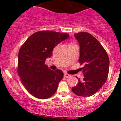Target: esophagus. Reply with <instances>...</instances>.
Listing matches in <instances>:
<instances>
[{
    "label": "esophagus",
    "mask_w": 121,
    "mask_h": 121,
    "mask_svg": "<svg viewBox=\"0 0 121 121\" xmlns=\"http://www.w3.org/2000/svg\"><path fill=\"white\" fill-rule=\"evenodd\" d=\"M64 77L65 78H68V77H71V75H69V74H67V73H65V74H64Z\"/></svg>",
    "instance_id": "esophagus-1"
}]
</instances>
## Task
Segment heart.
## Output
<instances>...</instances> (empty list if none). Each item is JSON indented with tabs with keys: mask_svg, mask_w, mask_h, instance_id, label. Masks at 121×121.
I'll return each mask as SVG.
<instances>
[{
	"mask_svg": "<svg viewBox=\"0 0 121 121\" xmlns=\"http://www.w3.org/2000/svg\"><path fill=\"white\" fill-rule=\"evenodd\" d=\"M73 44V43H70V44Z\"/></svg>",
	"mask_w": 121,
	"mask_h": 121,
	"instance_id": "1",
	"label": "heart"
}]
</instances>
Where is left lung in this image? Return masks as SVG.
I'll list each match as a JSON object with an SVG mask.
<instances>
[{
  "label": "left lung",
  "instance_id": "left-lung-1",
  "mask_svg": "<svg viewBox=\"0 0 121 121\" xmlns=\"http://www.w3.org/2000/svg\"><path fill=\"white\" fill-rule=\"evenodd\" d=\"M80 44L78 61L83 67L82 81L77 78V85L72 88L73 93L80 97H90L102 87L109 73V60L107 53L94 37L86 32L74 35Z\"/></svg>",
  "mask_w": 121,
  "mask_h": 121
}]
</instances>
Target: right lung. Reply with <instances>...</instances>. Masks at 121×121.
Listing matches in <instances>:
<instances>
[{
	"mask_svg": "<svg viewBox=\"0 0 121 121\" xmlns=\"http://www.w3.org/2000/svg\"><path fill=\"white\" fill-rule=\"evenodd\" d=\"M67 33L39 31L31 35L20 47L18 54L17 73L22 83L31 95L39 99L53 96L63 79V71H53L45 64L54 47L69 37Z\"/></svg>",
	"mask_w": 121,
	"mask_h": 121,
	"instance_id": "right-lung-1",
	"label": "right lung"
}]
</instances>
